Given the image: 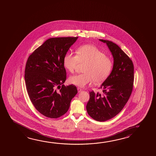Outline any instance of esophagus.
Wrapping results in <instances>:
<instances>
[{
    "instance_id": "34e87169",
    "label": "esophagus",
    "mask_w": 156,
    "mask_h": 156,
    "mask_svg": "<svg viewBox=\"0 0 156 156\" xmlns=\"http://www.w3.org/2000/svg\"><path fill=\"white\" fill-rule=\"evenodd\" d=\"M77 90H78V92H80L82 91V89H81L80 88H79V87H78L77 88Z\"/></svg>"
}]
</instances>
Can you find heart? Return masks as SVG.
<instances>
[{
    "instance_id": "obj_1",
    "label": "heart",
    "mask_w": 156,
    "mask_h": 156,
    "mask_svg": "<svg viewBox=\"0 0 156 156\" xmlns=\"http://www.w3.org/2000/svg\"><path fill=\"white\" fill-rule=\"evenodd\" d=\"M79 62H87L84 73L71 76L69 78V82L81 87L93 81L95 83L103 82L109 76L112 69L111 59L97 47L91 44L79 46L76 50V55L67 53L63 59L65 68L71 73L74 71Z\"/></svg>"
}]
</instances>
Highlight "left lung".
Wrapping results in <instances>:
<instances>
[{"instance_id":"8db88e82","label":"left lung","mask_w":156,"mask_h":156,"mask_svg":"<svg viewBox=\"0 0 156 156\" xmlns=\"http://www.w3.org/2000/svg\"><path fill=\"white\" fill-rule=\"evenodd\" d=\"M105 43L114 58L112 71L100 89L102 94L90 92L87 103L88 114L97 121H105L114 118L122 110L133 90V62L121 49L112 41L100 39Z\"/></svg>"}]
</instances>
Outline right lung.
<instances>
[{
	"mask_svg": "<svg viewBox=\"0 0 156 156\" xmlns=\"http://www.w3.org/2000/svg\"><path fill=\"white\" fill-rule=\"evenodd\" d=\"M78 38H49L27 60L24 74L27 92L36 110L47 118L64 115L78 92L74 85L63 84L66 79L64 57Z\"/></svg>",
	"mask_w": 156,
	"mask_h": 156,
	"instance_id": "right-lung-1",
	"label": "right lung"
}]
</instances>
